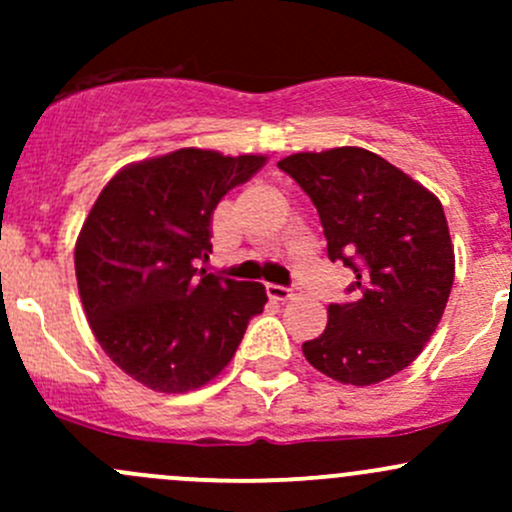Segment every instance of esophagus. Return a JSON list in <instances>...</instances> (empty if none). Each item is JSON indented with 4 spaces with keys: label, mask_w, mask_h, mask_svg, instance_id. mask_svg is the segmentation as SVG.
Masks as SVG:
<instances>
[{
    "label": "esophagus",
    "mask_w": 512,
    "mask_h": 512,
    "mask_svg": "<svg viewBox=\"0 0 512 512\" xmlns=\"http://www.w3.org/2000/svg\"><path fill=\"white\" fill-rule=\"evenodd\" d=\"M267 294L272 299H280V302H287V299L297 297V289L294 287H282V285H267Z\"/></svg>",
    "instance_id": "obj_1"
}]
</instances>
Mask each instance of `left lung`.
Instances as JSON below:
<instances>
[{
  "label": "left lung",
  "mask_w": 512,
  "mask_h": 512,
  "mask_svg": "<svg viewBox=\"0 0 512 512\" xmlns=\"http://www.w3.org/2000/svg\"><path fill=\"white\" fill-rule=\"evenodd\" d=\"M277 165L312 198L329 260L356 275L352 302L329 304L327 329L302 344L304 356L342 384L399 374L436 332L456 275L441 200L356 146L292 153Z\"/></svg>",
  "instance_id": "obj_1"
}]
</instances>
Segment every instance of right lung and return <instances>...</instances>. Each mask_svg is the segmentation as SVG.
<instances>
[{
    "mask_svg": "<svg viewBox=\"0 0 512 512\" xmlns=\"http://www.w3.org/2000/svg\"><path fill=\"white\" fill-rule=\"evenodd\" d=\"M265 156L180 148L118 170L74 250L91 332L118 369L160 394L200 389L235 356L265 285L208 275L213 210Z\"/></svg>",
    "mask_w": 512,
    "mask_h": 512,
    "instance_id": "obj_1",
    "label": "right lung"
}]
</instances>
